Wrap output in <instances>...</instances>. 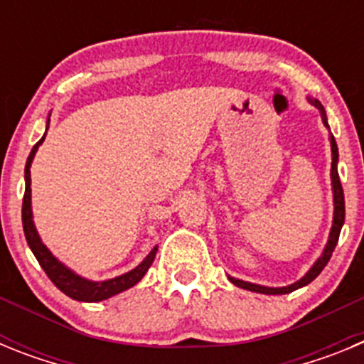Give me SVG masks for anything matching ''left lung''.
I'll list each match as a JSON object with an SVG mask.
<instances>
[{
  "label": "left lung",
  "instance_id": "obj_1",
  "mask_svg": "<svg viewBox=\"0 0 364 364\" xmlns=\"http://www.w3.org/2000/svg\"><path fill=\"white\" fill-rule=\"evenodd\" d=\"M308 102L314 105L317 111L321 112V118H323V124L326 125L328 131H330V125H328V118H326V111H324L323 104H321L319 100L310 98L308 96ZM330 140V147H332V169H330V178H332V193H333V220H332V228H330V235H328V240H326V246H324L323 253L321 257L314 262L310 269H308L304 275H302L299 281H295L294 284H288V286H281V288H272V286H262V284H255V282H247L242 281V279H235L231 275H228L231 282L235 286H239V288H244V290H250V291H257V294H264V295H284V294H291V291L299 290L302 286L310 284L317 275L324 269V266L328 264V260L332 257L333 250L337 246V240H339V233H341V228L345 224V195H343V186H341V180H339V173H337V162H339V151H337V144H336V138L333 134L330 133L328 136Z\"/></svg>",
  "mask_w": 364,
  "mask_h": 364
}]
</instances>
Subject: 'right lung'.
I'll list each match as a JSON object with an SVG mask.
<instances>
[{
  "mask_svg": "<svg viewBox=\"0 0 364 364\" xmlns=\"http://www.w3.org/2000/svg\"><path fill=\"white\" fill-rule=\"evenodd\" d=\"M50 117V114H49ZM50 118H47V129H49ZM47 134V131H45ZM45 134L41 136L40 142L32 147L31 154L27 159V166H25V197H23V208H21V220H23V231L25 239H27L28 247L32 250L34 257L38 259L40 266L43 268V272L47 273V277L54 282L58 290H62L67 297L74 299V301L82 302H100L105 301V299L112 297V295H118L122 291L129 290L134 284L142 281V277L147 273V269L153 264L154 255H156V250L159 246H154L149 253H147L146 259L133 268L131 272L122 273L118 277L105 279V281H91V279H85L82 275L70 269L69 266H65L60 259L50 253V250L43 244L40 233H38L36 226H34V218H32V189H31V166L32 160L36 156L38 147L43 144Z\"/></svg>",
  "mask_w": 364,
  "mask_h": 364,
  "instance_id": "add662e5",
  "label": "right lung"
}]
</instances>
